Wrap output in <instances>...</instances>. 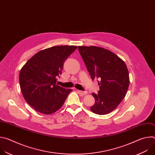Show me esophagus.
<instances>
[{
  "label": "esophagus",
  "mask_w": 155,
  "mask_h": 155,
  "mask_svg": "<svg viewBox=\"0 0 155 155\" xmlns=\"http://www.w3.org/2000/svg\"><path fill=\"white\" fill-rule=\"evenodd\" d=\"M77 93H78L81 96H83L86 94V93H87L86 91H80V90H77Z\"/></svg>",
  "instance_id": "esophagus-1"
}]
</instances>
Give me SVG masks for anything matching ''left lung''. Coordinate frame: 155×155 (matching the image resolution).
<instances>
[{
    "instance_id": "8db88e82",
    "label": "left lung",
    "mask_w": 155,
    "mask_h": 155,
    "mask_svg": "<svg viewBox=\"0 0 155 155\" xmlns=\"http://www.w3.org/2000/svg\"><path fill=\"white\" fill-rule=\"evenodd\" d=\"M91 79L98 80V94L93 93L95 104L90 110L97 115L112 112L124 98L129 84V76L125 62L117 54L96 46H78Z\"/></svg>"
}]
</instances>
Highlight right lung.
<instances>
[{
    "label": "right lung",
    "mask_w": 155,
    "mask_h": 155,
    "mask_svg": "<svg viewBox=\"0 0 155 155\" xmlns=\"http://www.w3.org/2000/svg\"><path fill=\"white\" fill-rule=\"evenodd\" d=\"M74 45L54 46L41 50L21 68L19 85L25 101L37 112L45 115L61 108L71 89L57 85L64 61L77 49Z\"/></svg>",
    "instance_id": "1"
}]
</instances>
